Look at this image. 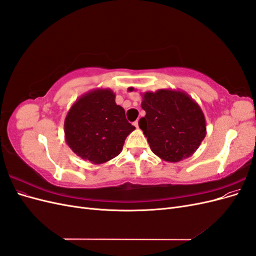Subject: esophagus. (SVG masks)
Here are the masks:
<instances>
[{
  "label": "esophagus",
  "mask_w": 256,
  "mask_h": 256,
  "mask_svg": "<svg viewBox=\"0 0 256 256\" xmlns=\"http://www.w3.org/2000/svg\"><path fill=\"white\" fill-rule=\"evenodd\" d=\"M134 125L136 126V128H138V120H136V122H134Z\"/></svg>",
  "instance_id": "obj_1"
}]
</instances>
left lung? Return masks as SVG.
I'll list each match as a JSON object with an SVG mask.
<instances>
[{
	"label": "left lung",
	"mask_w": 256,
	"mask_h": 256,
	"mask_svg": "<svg viewBox=\"0 0 256 256\" xmlns=\"http://www.w3.org/2000/svg\"><path fill=\"white\" fill-rule=\"evenodd\" d=\"M141 95V106L146 114L138 120V126L152 152L168 162L191 157L206 136L200 106L187 92L178 90H158Z\"/></svg>",
	"instance_id": "obj_1"
}]
</instances>
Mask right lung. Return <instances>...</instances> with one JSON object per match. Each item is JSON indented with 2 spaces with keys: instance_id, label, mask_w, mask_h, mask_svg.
<instances>
[{
  "instance_id": "1",
  "label": "right lung",
  "mask_w": 256,
  "mask_h": 256,
  "mask_svg": "<svg viewBox=\"0 0 256 256\" xmlns=\"http://www.w3.org/2000/svg\"><path fill=\"white\" fill-rule=\"evenodd\" d=\"M136 129L125 110L115 102L110 88L88 92L74 102L64 122L65 141L72 150L92 164H102L120 154L126 138Z\"/></svg>"
}]
</instances>
